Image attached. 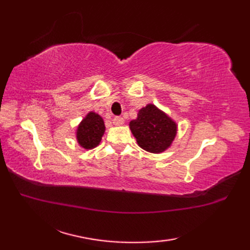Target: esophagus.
<instances>
[{"label": "esophagus", "mask_w": 250, "mask_h": 250, "mask_svg": "<svg viewBox=\"0 0 250 250\" xmlns=\"http://www.w3.org/2000/svg\"><path fill=\"white\" fill-rule=\"evenodd\" d=\"M124 122H125V119L122 118V117H115V118L113 119V124L115 125H124Z\"/></svg>", "instance_id": "obj_1"}]
</instances>
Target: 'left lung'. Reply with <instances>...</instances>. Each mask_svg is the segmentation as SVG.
<instances>
[{
    "mask_svg": "<svg viewBox=\"0 0 250 250\" xmlns=\"http://www.w3.org/2000/svg\"><path fill=\"white\" fill-rule=\"evenodd\" d=\"M132 134L142 149L161 153L171 147L177 134V124L156 105L147 104L129 124Z\"/></svg>",
    "mask_w": 250,
    "mask_h": 250,
    "instance_id": "8db88e82",
    "label": "left lung"
}]
</instances>
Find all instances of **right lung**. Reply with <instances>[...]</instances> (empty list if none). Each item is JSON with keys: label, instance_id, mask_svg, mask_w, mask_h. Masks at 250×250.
I'll return each mask as SVG.
<instances>
[{"label": "right lung", "instance_id": "right-lung-1", "mask_svg": "<svg viewBox=\"0 0 250 250\" xmlns=\"http://www.w3.org/2000/svg\"><path fill=\"white\" fill-rule=\"evenodd\" d=\"M105 132L102 117L94 111H89L76 129V140L83 149H93L97 147Z\"/></svg>", "mask_w": 250, "mask_h": 250}]
</instances>
